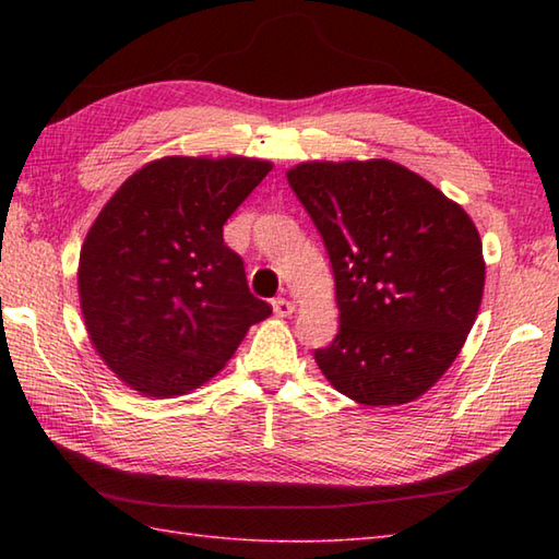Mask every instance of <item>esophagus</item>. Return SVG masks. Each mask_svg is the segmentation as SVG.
<instances>
[{
  "mask_svg": "<svg viewBox=\"0 0 559 559\" xmlns=\"http://www.w3.org/2000/svg\"><path fill=\"white\" fill-rule=\"evenodd\" d=\"M271 307H273V312H276L278 317H290L295 312V305L288 298H273Z\"/></svg>",
  "mask_w": 559,
  "mask_h": 559,
  "instance_id": "34e87169",
  "label": "esophagus"
}]
</instances>
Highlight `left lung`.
Listing matches in <instances>:
<instances>
[{"label": "left lung", "mask_w": 559, "mask_h": 559, "mask_svg": "<svg viewBox=\"0 0 559 559\" xmlns=\"http://www.w3.org/2000/svg\"><path fill=\"white\" fill-rule=\"evenodd\" d=\"M295 197L322 235L338 334L319 370L362 406L425 394L476 322L485 261L476 225L420 175L391 160L302 163Z\"/></svg>", "instance_id": "left-lung-1"}]
</instances>
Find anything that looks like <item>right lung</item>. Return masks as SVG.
<instances>
[{
    "label": "right lung",
    "mask_w": 559,
    "mask_h": 559,
    "mask_svg": "<svg viewBox=\"0 0 559 559\" xmlns=\"http://www.w3.org/2000/svg\"><path fill=\"white\" fill-rule=\"evenodd\" d=\"M252 158H163L117 189L81 247L88 336L110 370L170 399L223 370L271 307L247 288L223 225L264 180Z\"/></svg>",
    "instance_id": "right-lung-1"
}]
</instances>
